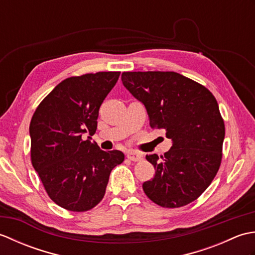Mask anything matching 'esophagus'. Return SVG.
Returning <instances> with one entry per match:
<instances>
[{"instance_id": "1", "label": "esophagus", "mask_w": 255, "mask_h": 255, "mask_svg": "<svg viewBox=\"0 0 255 255\" xmlns=\"http://www.w3.org/2000/svg\"><path fill=\"white\" fill-rule=\"evenodd\" d=\"M127 158L130 161L138 162V161L142 160V154L139 153V152H136V151H128Z\"/></svg>"}]
</instances>
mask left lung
Returning a JSON list of instances; mask_svg holds the SVG:
<instances>
[{
    "label": "left lung",
    "mask_w": 255,
    "mask_h": 255,
    "mask_svg": "<svg viewBox=\"0 0 255 255\" xmlns=\"http://www.w3.org/2000/svg\"><path fill=\"white\" fill-rule=\"evenodd\" d=\"M122 81L147 110L152 129H163L171 149L145 155L155 170L142 184L145 195L165 208L198 198L221 163L225 124L215 96L199 83L176 72H124Z\"/></svg>",
    "instance_id": "obj_1"
}]
</instances>
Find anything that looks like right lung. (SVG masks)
Instances as JSON below:
<instances>
[{
	"label": "right lung",
	"instance_id": "1",
	"mask_svg": "<svg viewBox=\"0 0 255 255\" xmlns=\"http://www.w3.org/2000/svg\"><path fill=\"white\" fill-rule=\"evenodd\" d=\"M121 72H97L63 80L32 115L31 163L47 194L60 207L86 211L104 197L112 170L125 159L122 151H103L84 140L93 136L103 101Z\"/></svg>",
	"mask_w": 255,
	"mask_h": 255
}]
</instances>
